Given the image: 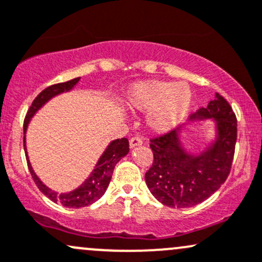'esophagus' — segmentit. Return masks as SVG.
Here are the masks:
<instances>
[{"label":"esophagus","mask_w":262,"mask_h":262,"mask_svg":"<svg viewBox=\"0 0 262 262\" xmlns=\"http://www.w3.org/2000/svg\"><path fill=\"white\" fill-rule=\"evenodd\" d=\"M143 144V140L140 139L139 137H133L130 140H129V146L130 148H136V146H139Z\"/></svg>","instance_id":"34e87169"}]
</instances>
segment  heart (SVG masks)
Wrapping results in <instances>:
<instances>
[{
	"label": "heart",
	"mask_w": 262,
	"mask_h": 262,
	"mask_svg": "<svg viewBox=\"0 0 262 262\" xmlns=\"http://www.w3.org/2000/svg\"><path fill=\"white\" fill-rule=\"evenodd\" d=\"M192 94L186 83L144 80L126 93V104L134 111L147 112L146 124L155 133L171 130L186 117Z\"/></svg>",
	"instance_id": "heart-1"
}]
</instances>
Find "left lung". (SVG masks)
<instances>
[{
	"instance_id": "8db88e82",
	"label": "left lung",
	"mask_w": 262,
	"mask_h": 262,
	"mask_svg": "<svg viewBox=\"0 0 262 262\" xmlns=\"http://www.w3.org/2000/svg\"><path fill=\"white\" fill-rule=\"evenodd\" d=\"M206 119L215 123V138L196 155L188 153L183 146L182 129L150 140L154 162L145 173V183L155 199L164 205H198L228 178L236 144V117L228 100L216 93L208 107L200 108L190 117L191 122Z\"/></svg>"
}]
</instances>
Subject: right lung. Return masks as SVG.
<instances>
[{
    "instance_id": "1",
    "label": "right lung",
    "mask_w": 262,
    "mask_h": 262,
    "mask_svg": "<svg viewBox=\"0 0 262 262\" xmlns=\"http://www.w3.org/2000/svg\"><path fill=\"white\" fill-rule=\"evenodd\" d=\"M80 77L73 78L68 82L63 83H57V84L50 85L46 89H43L41 93L36 97V99L32 102L30 109H28L27 114H26L25 123H24V146H25V153H26V159H27L28 169H30L31 175H32L34 183L38 186V189L41 190L48 199H51L53 203H58L61 205L66 206V208H84V206L91 205L94 201L104 195L105 190H107L109 182L112 179V174H113L114 166L119 162L122 158H124L129 151V142L126 138H122V139H116L113 142H111L108 144L105 150L103 151V154L100 155V158L97 162L96 166L92 170V173L89 174V177L84 180L78 188L73 189V190L68 192H58L52 190L51 188H48L46 184L42 183V180L37 177V174L34 173L32 165H31L30 158L27 154V148H26V132H27L28 123L31 122L34 114L41 109L48 100L54 98L56 96L64 93V92H70L77 85V83L79 82Z\"/></svg>"
}]
</instances>
